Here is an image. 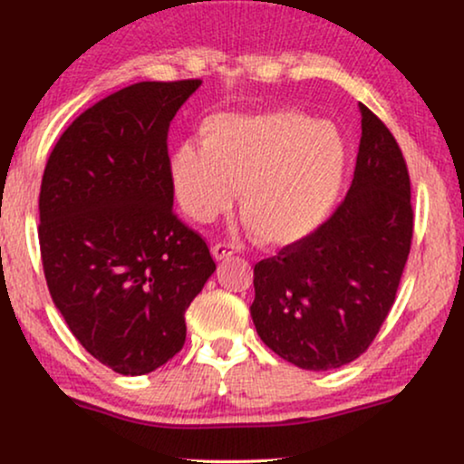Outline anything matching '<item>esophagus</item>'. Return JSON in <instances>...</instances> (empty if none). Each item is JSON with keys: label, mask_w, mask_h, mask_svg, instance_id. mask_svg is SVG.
I'll use <instances>...</instances> for the list:
<instances>
[{"label": "esophagus", "mask_w": 464, "mask_h": 464, "mask_svg": "<svg viewBox=\"0 0 464 464\" xmlns=\"http://www.w3.org/2000/svg\"><path fill=\"white\" fill-rule=\"evenodd\" d=\"M211 253H213V257L218 259V262H221V259L232 257L234 253H237V246H234L232 243H215Z\"/></svg>", "instance_id": "34e87169"}]
</instances>
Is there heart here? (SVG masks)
<instances>
[{
  "label": "heart",
  "mask_w": 464,
  "mask_h": 464,
  "mask_svg": "<svg viewBox=\"0 0 464 464\" xmlns=\"http://www.w3.org/2000/svg\"><path fill=\"white\" fill-rule=\"evenodd\" d=\"M346 145L329 122L295 110L219 113L200 124V145L181 141L169 179L196 221L226 213L240 192V218L266 245L285 246L319 227L338 198Z\"/></svg>",
  "instance_id": "heart-1"
}]
</instances>
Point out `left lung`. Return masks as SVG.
<instances>
[{
    "label": "left lung",
    "mask_w": 464,
    "mask_h": 464,
    "mask_svg": "<svg viewBox=\"0 0 464 464\" xmlns=\"http://www.w3.org/2000/svg\"><path fill=\"white\" fill-rule=\"evenodd\" d=\"M359 110V154L344 200L313 234L253 268L259 338L302 370H334L370 348L410 256L408 164L382 120Z\"/></svg>",
    "instance_id": "8db88e82"
}]
</instances>
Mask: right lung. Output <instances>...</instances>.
<instances>
[{"mask_svg":"<svg viewBox=\"0 0 464 464\" xmlns=\"http://www.w3.org/2000/svg\"><path fill=\"white\" fill-rule=\"evenodd\" d=\"M200 80L139 82L69 124L42 177L40 251L54 306L110 370L143 376L186 342V310L215 272L173 213L169 126Z\"/></svg>","mask_w":464,"mask_h":464,"instance_id":"right-lung-1","label":"right lung"}]
</instances>
